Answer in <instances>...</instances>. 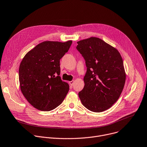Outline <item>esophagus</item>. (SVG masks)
Here are the masks:
<instances>
[{
  "label": "esophagus",
  "instance_id": "obj_1",
  "mask_svg": "<svg viewBox=\"0 0 147 147\" xmlns=\"http://www.w3.org/2000/svg\"><path fill=\"white\" fill-rule=\"evenodd\" d=\"M74 82V80H72V81H69V84H70V85H71V86L73 85Z\"/></svg>",
  "mask_w": 147,
  "mask_h": 147
}]
</instances>
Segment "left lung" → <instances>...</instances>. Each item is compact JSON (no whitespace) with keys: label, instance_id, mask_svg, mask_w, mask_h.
Returning <instances> with one entry per match:
<instances>
[{"label":"left lung","instance_id":"left-lung-1","mask_svg":"<svg viewBox=\"0 0 147 147\" xmlns=\"http://www.w3.org/2000/svg\"><path fill=\"white\" fill-rule=\"evenodd\" d=\"M77 44L86 66L85 86L79 97L89 110L104 111L118 100L123 89L126 74L122 58L117 49L99 38L90 37Z\"/></svg>","mask_w":147,"mask_h":147}]
</instances>
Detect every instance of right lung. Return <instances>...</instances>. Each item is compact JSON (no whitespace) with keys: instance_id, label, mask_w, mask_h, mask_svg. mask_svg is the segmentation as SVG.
<instances>
[{"instance_id":"add662e5","label":"right lung","mask_w":147,"mask_h":147,"mask_svg":"<svg viewBox=\"0 0 147 147\" xmlns=\"http://www.w3.org/2000/svg\"><path fill=\"white\" fill-rule=\"evenodd\" d=\"M72 44L44 41L23 58L19 68L21 92L28 102L41 111H51L59 106L68 93L69 86L59 76L60 59Z\"/></svg>"}]
</instances>
